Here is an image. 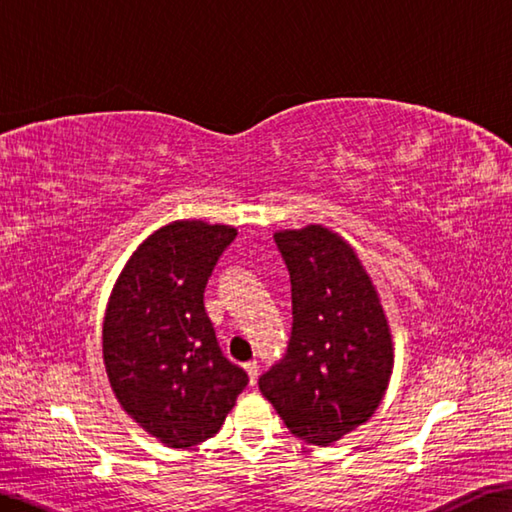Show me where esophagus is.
<instances>
[{
    "label": "esophagus",
    "instance_id": "34e87169",
    "mask_svg": "<svg viewBox=\"0 0 512 512\" xmlns=\"http://www.w3.org/2000/svg\"><path fill=\"white\" fill-rule=\"evenodd\" d=\"M244 369H246V374H248V378H250V385H255V380H257V376H259V365H257V361L246 363Z\"/></svg>",
    "mask_w": 512,
    "mask_h": 512
}]
</instances>
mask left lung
I'll return each instance as SVG.
<instances>
[{"mask_svg":"<svg viewBox=\"0 0 512 512\" xmlns=\"http://www.w3.org/2000/svg\"><path fill=\"white\" fill-rule=\"evenodd\" d=\"M290 275L286 354L259 378L292 436L328 447L361 427L394 367L387 319L354 250L323 226L275 233Z\"/></svg>","mask_w":512,"mask_h":512,"instance_id":"8db88e82","label":"left lung"}]
</instances>
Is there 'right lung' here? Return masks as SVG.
Listing matches in <instances>:
<instances>
[{
	"label": "right lung",
	"instance_id": "right-lung-1",
	"mask_svg": "<svg viewBox=\"0 0 512 512\" xmlns=\"http://www.w3.org/2000/svg\"><path fill=\"white\" fill-rule=\"evenodd\" d=\"M235 237L231 226L195 220L160 228L129 259L107 306L103 358L114 394L173 449L213 438L248 385L204 310L206 284Z\"/></svg>",
	"mask_w": 512,
	"mask_h": 512
}]
</instances>
